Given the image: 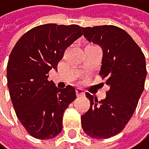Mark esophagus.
Wrapping results in <instances>:
<instances>
[{
	"label": "esophagus",
	"instance_id": "1",
	"mask_svg": "<svg viewBox=\"0 0 149 149\" xmlns=\"http://www.w3.org/2000/svg\"><path fill=\"white\" fill-rule=\"evenodd\" d=\"M77 95H78L79 97H81V95H85V91L83 89H80V88H79V89L77 90Z\"/></svg>",
	"mask_w": 149,
	"mask_h": 149
}]
</instances>
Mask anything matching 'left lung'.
Segmentation results:
<instances>
[{
  "label": "left lung",
  "instance_id": "1",
  "mask_svg": "<svg viewBox=\"0 0 149 149\" xmlns=\"http://www.w3.org/2000/svg\"><path fill=\"white\" fill-rule=\"evenodd\" d=\"M90 43L102 49L100 75L109 87L104 100L90 93V109L81 117L84 132L93 139H108L119 134L133 116L144 89L146 57L126 31L112 25L82 28Z\"/></svg>",
  "mask_w": 149,
  "mask_h": 149
}]
</instances>
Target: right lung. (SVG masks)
Returning <instances> with one entry per match:
<instances>
[{
	"instance_id": "right-lung-1",
	"label": "right lung",
	"mask_w": 149,
	"mask_h": 149,
	"mask_svg": "<svg viewBox=\"0 0 149 149\" xmlns=\"http://www.w3.org/2000/svg\"><path fill=\"white\" fill-rule=\"evenodd\" d=\"M83 35L78 25H40L25 33L9 55L6 77L17 118L31 136L55 138L62 131L63 112L76 98V89H59L49 81L65 49Z\"/></svg>"
}]
</instances>
